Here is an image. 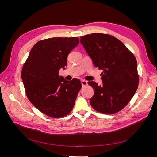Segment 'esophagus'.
<instances>
[{"label": "esophagus", "instance_id": "1", "mask_svg": "<svg viewBox=\"0 0 157 157\" xmlns=\"http://www.w3.org/2000/svg\"><path fill=\"white\" fill-rule=\"evenodd\" d=\"M81 83H82V86H86V85L88 84L87 81H86V80H81Z\"/></svg>", "mask_w": 157, "mask_h": 157}]
</instances>
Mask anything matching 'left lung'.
Listing matches in <instances>:
<instances>
[{
	"instance_id": "obj_1",
	"label": "left lung",
	"mask_w": 157,
	"mask_h": 157,
	"mask_svg": "<svg viewBox=\"0 0 157 157\" xmlns=\"http://www.w3.org/2000/svg\"><path fill=\"white\" fill-rule=\"evenodd\" d=\"M80 43L95 67L102 69L103 84H88L94 90L90 103L95 110L114 114L122 110L135 94L139 82L137 61L122 42L111 35L92 33L80 36Z\"/></svg>"
}]
</instances>
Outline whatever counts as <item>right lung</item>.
Listing matches in <instances>:
<instances>
[{"mask_svg": "<svg viewBox=\"0 0 157 157\" xmlns=\"http://www.w3.org/2000/svg\"><path fill=\"white\" fill-rule=\"evenodd\" d=\"M79 43L77 37H54L33 46L23 66L21 78L31 103L45 115L60 118L71 113L82 84L58 75L67 66L69 54Z\"/></svg>", "mask_w": 157, "mask_h": 157, "instance_id": "obj_1", "label": "right lung"}]
</instances>
